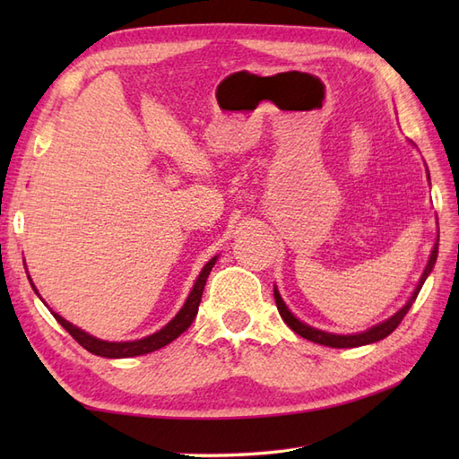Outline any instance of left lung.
Masks as SVG:
<instances>
[{"label":"left lung","instance_id":"8db88e82","mask_svg":"<svg viewBox=\"0 0 459 459\" xmlns=\"http://www.w3.org/2000/svg\"><path fill=\"white\" fill-rule=\"evenodd\" d=\"M428 179H430V178H428ZM436 258H437V242L434 245L430 260H428V266H426V270H424V274H422L420 281H418V286H416V290H414L412 298L408 299V304H406L401 311H396V314H394L391 319H386L385 324H378V325H375V327H370L368 331H365V333H357V335L325 333V331L314 329V327H309V325H306V324H301L299 319H296L294 314H291V311L286 307L284 301H281V298H280L276 288H274V299H276V306H278L280 316H281V319L286 321L288 327L294 329L298 335H301V337L307 339V341H314V343L325 345V347H335V349L368 345V343H375V341H380V339L388 337L398 325H401V321L404 319V316L408 314V309H411V306L414 304V299L418 298V291H420V288H422V284L426 281L428 274H430V272H432V268H434V264H436Z\"/></svg>","mask_w":459,"mask_h":459}]
</instances>
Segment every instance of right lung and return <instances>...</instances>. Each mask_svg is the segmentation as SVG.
Here are the masks:
<instances>
[{
    "mask_svg": "<svg viewBox=\"0 0 459 459\" xmlns=\"http://www.w3.org/2000/svg\"><path fill=\"white\" fill-rule=\"evenodd\" d=\"M214 262H217V256L211 258L207 264H204V268L201 270V274H199L197 281H195L191 294H189L187 301H185V306L181 307L179 314L175 316L163 329H160L158 333H153L150 337H143V339H138V341H126V343H110V341H100V339H96L89 333H84V331H81L79 327H74L73 324H68V321L63 319L61 316H56L55 311H51V314L55 316L58 324H61L68 331V335H71L76 341V343L82 345L86 351H91V353L99 355V357L126 359V357L152 353V351H158L165 345H169L173 339H178L183 333V331H187V327L193 324V319L199 311L204 284H207L209 272L214 266ZM33 290H35V286H33Z\"/></svg>",
    "mask_w": 459,
    "mask_h": 459,
    "instance_id": "add662e5",
    "label": "right lung"
}]
</instances>
